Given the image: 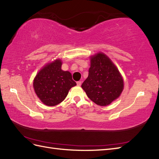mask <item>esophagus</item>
<instances>
[{
  "label": "esophagus",
  "instance_id": "34e87169",
  "mask_svg": "<svg viewBox=\"0 0 159 159\" xmlns=\"http://www.w3.org/2000/svg\"><path fill=\"white\" fill-rule=\"evenodd\" d=\"M76 83H77V85H78V86H80V85H81V83H82V82H81V81H77Z\"/></svg>",
  "mask_w": 159,
  "mask_h": 159
}]
</instances>
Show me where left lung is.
<instances>
[{"label": "left lung", "instance_id": "8db88e82", "mask_svg": "<svg viewBox=\"0 0 159 159\" xmlns=\"http://www.w3.org/2000/svg\"><path fill=\"white\" fill-rule=\"evenodd\" d=\"M81 87L91 101L105 106L120 96L124 84L111 60L104 53H99L91 57L89 76Z\"/></svg>", "mask_w": 159, "mask_h": 159}]
</instances>
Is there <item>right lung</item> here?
Returning a JSON list of instances; mask_svg holds the SVG:
<instances>
[{"label":"right lung","mask_w":159,"mask_h":159,"mask_svg":"<svg viewBox=\"0 0 159 159\" xmlns=\"http://www.w3.org/2000/svg\"><path fill=\"white\" fill-rule=\"evenodd\" d=\"M61 64L60 59L47 64L34 79L35 93L47 106H54L60 104L67 96L69 90L76 85L71 73L62 70Z\"/></svg>","instance_id":"add662e5"}]
</instances>
